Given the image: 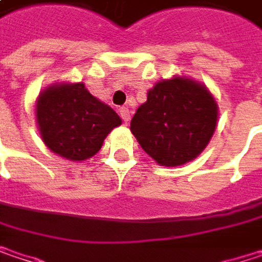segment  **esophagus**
Listing matches in <instances>:
<instances>
[{
  "label": "esophagus",
  "instance_id": "obj_1",
  "mask_svg": "<svg viewBox=\"0 0 262 262\" xmlns=\"http://www.w3.org/2000/svg\"><path fill=\"white\" fill-rule=\"evenodd\" d=\"M120 117L123 118V121L127 124L130 121V112H129V107H120Z\"/></svg>",
  "mask_w": 262,
  "mask_h": 262
}]
</instances>
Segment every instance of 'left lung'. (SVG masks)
Returning a JSON list of instances; mask_svg holds the SVG:
<instances>
[{
    "label": "left lung",
    "mask_w": 262,
    "mask_h": 262,
    "mask_svg": "<svg viewBox=\"0 0 262 262\" xmlns=\"http://www.w3.org/2000/svg\"><path fill=\"white\" fill-rule=\"evenodd\" d=\"M219 123V104L209 89L189 77L158 81L136 109L130 132L142 150L162 167L195 159Z\"/></svg>",
    "instance_id": "8db88e82"
}]
</instances>
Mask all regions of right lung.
<instances>
[{
	"label": "right lung",
	"instance_id": "obj_1",
	"mask_svg": "<svg viewBox=\"0 0 262 262\" xmlns=\"http://www.w3.org/2000/svg\"><path fill=\"white\" fill-rule=\"evenodd\" d=\"M36 123L43 144L53 153L81 162L101 148L104 138L121 124V118L94 97L83 81H59L39 92Z\"/></svg>",
	"mask_w": 262,
	"mask_h": 262
}]
</instances>
